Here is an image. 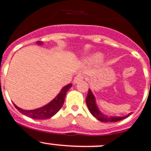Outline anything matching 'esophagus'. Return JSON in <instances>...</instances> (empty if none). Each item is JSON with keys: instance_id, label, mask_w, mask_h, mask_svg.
Masks as SVG:
<instances>
[{"instance_id": "1", "label": "esophagus", "mask_w": 151, "mask_h": 151, "mask_svg": "<svg viewBox=\"0 0 151 151\" xmlns=\"http://www.w3.org/2000/svg\"><path fill=\"white\" fill-rule=\"evenodd\" d=\"M83 78H84V76H83L82 74H78L75 77L74 79H73V84H77V83H78L79 81H82Z\"/></svg>"}]
</instances>
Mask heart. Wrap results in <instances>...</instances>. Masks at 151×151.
Masks as SVG:
<instances>
[{"label":"heart","instance_id":"heart-1","mask_svg":"<svg viewBox=\"0 0 151 151\" xmlns=\"http://www.w3.org/2000/svg\"><path fill=\"white\" fill-rule=\"evenodd\" d=\"M101 58H102L101 55H99V54H95V55H92V56H90L88 58H87L85 59V61L88 64H93V63H96L100 61Z\"/></svg>","mask_w":151,"mask_h":151}]
</instances>
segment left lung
<instances>
[{"label":"left lung","instance_id":"8db88e82","mask_svg":"<svg viewBox=\"0 0 151 151\" xmlns=\"http://www.w3.org/2000/svg\"><path fill=\"white\" fill-rule=\"evenodd\" d=\"M86 103L91 114L102 122H116V121H121L122 119L127 117V116L126 117H111V116L109 117L101 113L96 104V99H95L94 95L93 94L91 89L88 91V96L86 97Z\"/></svg>","mask_w":151,"mask_h":151}]
</instances>
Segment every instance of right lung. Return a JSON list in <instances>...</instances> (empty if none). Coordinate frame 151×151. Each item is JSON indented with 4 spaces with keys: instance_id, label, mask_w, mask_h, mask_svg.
Here are the masks:
<instances>
[{
    "instance_id": "obj_1",
    "label": "right lung",
    "mask_w": 151,
    "mask_h": 151,
    "mask_svg": "<svg viewBox=\"0 0 151 151\" xmlns=\"http://www.w3.org/2000/svg\"><path fill=\"white\" fill-rule=\"evenodd\" d=\"M38 44H42L40 41L37 42ZM72 87V84L66 85L61 89L60 92L59 93L58 96L48 104L45 105V106H42L39 109H34V110H24V109H20L17 106L14 104L15 107L19 111H20L22 114L27 116L29 117L34 119H40V120H45V119H48L52 117V116L55 115L60 109L64 103L65 96H66V92L69 91Z\"/></svg>"
}]
</instances>
